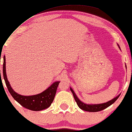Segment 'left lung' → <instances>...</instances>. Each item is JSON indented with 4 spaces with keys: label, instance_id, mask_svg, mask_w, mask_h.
Returning a JSON list of instances; mask_svg holds the SVG:
<instances>
[{
    "label": "left lung",
    "instance_id": "obj_1",
    "mask_svg": "<svg viewBox=\"0 0 132 132\" xmlns=\"http://www.w3.org/2000/svg\"><path fill=\"white\" fill-rule=\"evenodd\" d=\"M127 68V67H126ZM70 90L72 91V93H73V95L74 99H75L76 103H77V105L80 109L83 110V111H88V112H98V111H101L102 110H104L106 108H108V107L112 105L113 103H115V101L117 99L119 98V97L120 96V94H119V96H117V97L114 98L113 100L109 101L107 102L106 103H103V104H86L83 103V102H81L79 99L78 98V97L77 96L75 93L72 88H70Z\"/></svg>",
    "mask_w": 132,
    "mask_h": 132
}]
</instances>
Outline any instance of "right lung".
<instances>
[{
  "label": "right lung",
  "instance_id": "obj_1",
  "mask_svg": "<svg viewBox=\"0 0 132 132\" xmlns=\"http://www.w3.org/2000/svg\"><path fill=\"white\" fill-rule=\"evenodd\" d=\"M3 74L4 78L7 85L8 90L14 100L16 101L20 104L26 109L34 111H42L47 109L51 106L53 102L55 93H56L57 87L59 81L54 82L49 88L41 93L34 96H21L18 94L13 90L11 88L10 83L7 80L5 70V57H4V63H3Z\"/></svg>",
  "mask_w": 132,
  "mask_h": 132
}]
</instances>
